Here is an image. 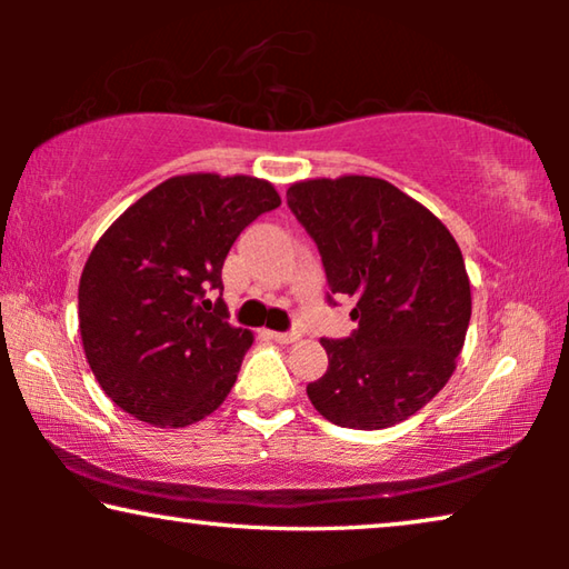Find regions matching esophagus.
Masks as SVG:
<instances>
[{
  "label": "esophagus",
  "instance_id": "obj_1",
  "mask_svg": "<svg viewBox=\"0 0 569 569\" xmlns=\"http://www.w3.org/2000/svg\"><path fill=\"white\" fill-rule=\"evenodd\" d=\"M267 337L271 341H277V345H290V341L298 339V333L295 331H267Z\"/></svg>",
  "mask_w": 569,
  "mask_h": 569
}]
</instances>
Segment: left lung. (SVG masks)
I'll return each instance as SVG.
<instances>
[{
    "instance_id": "left-lung-1",
    "label": "left lung",
    "mask_w": 569,
    "mask_h": 569,
    "mask_svg": "<svg viewBox=\"0 0 569 569\" xmlns=\"http://www.w3.org/2000/svg\"><path fill=\"white\" fill-rule=\"evenodd\" d=\"M287 207L313 238L326 302L355 300L357 329L323 337L329 368L308 399L329 422L383 430L417 415L456 370L471 318L461 248L446 224L388 181L316 178Z\"/></svg>"
}]
</instances>
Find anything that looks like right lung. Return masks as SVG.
I'll return each mask as SVG.
<instances>
[{"label":"right lung","instance_id":"right-lung-1","mask_svg":"<svg viewBox=\"0 0 569 569\" xmlns=\"http://www.w3.org/2000/svg\"><path fill=\"white\" fill-rule=\"evenodd\" d=\"M277 207L274 186L259 178L176 176L106 230L82 269L80 333L116 407L158 427L220 407L253 341L228 321L222 263Z\"/></svg>","mask_w":569,"mask_h":569}]
</instances>
